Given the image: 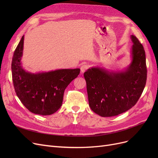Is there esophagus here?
Listing matches in <instances>:
<instances>
[{"label":"esophagus","mask_w":158,"mask_h":158,"mask_svg":"<svg viewBox=\"0 0 158 158\" xmlns=\"http://www.w3.org/2000/svg\"><path fill=\"white\" fill-rule=\"evenodd\" d=\"M88 68H89V66L87 64H84L82 66H81V67H80L81 73H84L85 70L88 69Z\"/></svg>","instance_id":"34e87169"}]
</instances>
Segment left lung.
I'll return each mask as SVG.
<instances>
[{
	"mask_svg": "<svg viewBox=\"0 0 158 158\" xmlns=\"http://www.w3.org/2000/svg\"><path fill=\"white\" fill-rule=\"evenodd\" d=\"M131 49L132 61L122 71L92 67L84 74L89 106L101 117L118 115L131 109L144 89L147 79L145 51L135 35Z\"/></svg>",
	"mask_w": 158,
	"mask_h": 158,
	"instance_id": "1",
	"label": "left lung"
}]
</instances>
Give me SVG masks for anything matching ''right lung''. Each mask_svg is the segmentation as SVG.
<instances>
[{
  "mask_svg": "<svg viewBox=\"0 0 158 158\" xmlns=\"http://www.w3.org/2000/svg\"><path fill=\"white\" fill-rule=\"evenodd\" d=\"M23 40L24 35L14 51L12 61L14 89L21 102L30 112L50 115L61 107L66 88L77 77L80 69H59L38 73L25 70L21 62Z\"/></svg>",
  "mask_w": 158,
  "mask_h": 158,
  "instance_id": "1",
  "label": "right lung"
}]
</instances>
